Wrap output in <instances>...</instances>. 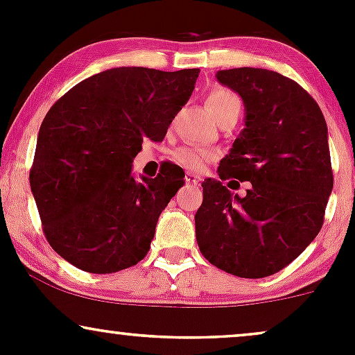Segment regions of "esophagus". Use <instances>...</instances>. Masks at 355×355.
<instances>
[{
    "label": "esophagus",
    "mask_w": 355,
    "mask_h": 355,
    "mask_svg": "<svg viewBox=\"0 0 355 355\" xmlns=\"http://www.w3.org/2000/svg\"><path fill=\"white\" fill-rule=\"evenodd\" d=\"M200 180H202V178L198 177V175H195V173H191V172H187L185 173V182L189 183V185H198V183H200Z\"/></svg>",
    "instance_id": "34e87169"
}]
</instances>
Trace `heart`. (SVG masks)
<instances>
[{"instance_id": "1", "label": "heart", "mask_w": 355, "mask_h": 355, "mask_svg": "<svg viewBox=\"0 0 355 355\" xmlns=\"http://www.w3.org/2000/svg\"><path fill=\"white\" fill-rule=\"evenodd\" d=\"M207 107H209L211 115L218 120L220 116H223L229 112H234V110H239L240 112V100L230 89L215 88L207 96ZM173 157L185 168L202 170L215 157V153L211 150H207L198 145H185L182 148H178Z\"/></svg>"}]
</instances>
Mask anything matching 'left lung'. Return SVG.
Returning a JSON list of instances; mask_svg holds the SVG:
<instances>
[{
	"instance_id": "1",
	"label": "left lung",
	"mask_w": 355,
	"mask_h": 355,
	"mask_svg": "<svg viewBox=\"0 0 355 355\" xmlns=\"http://www.w3.org/2000/svg\"><path fill=\"white\" fill-rule=\"evenodd\" d=\"M215 76L245 107V128L220 160L218 177L250 189L239 197L207 178L195 235L211 266L262 279L287 267L322 229L334 187L327 123L315 100L280 73L243 67Z\"/></svg>"
}]
</instances>
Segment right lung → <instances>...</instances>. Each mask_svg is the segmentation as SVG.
<instances>
[{"instance_id":"right-lung-1","label":"right lung","mask_w":355,"mask_h":355,"mask_svg":"<svg viewBox=\"0 0 355 355\" xmlns=\"http://www.w3.org/2000/svg\"><path fill=\"white\" fill-rule=\"evenodd\" d=\"M198 68L120 67L80 81L40 126L30 185L53 250L89 274L137 266L158 217L183 185L165 165L157 178L132 173L144 140H164L189 101Z\"/></svg>"}]
</instances>
